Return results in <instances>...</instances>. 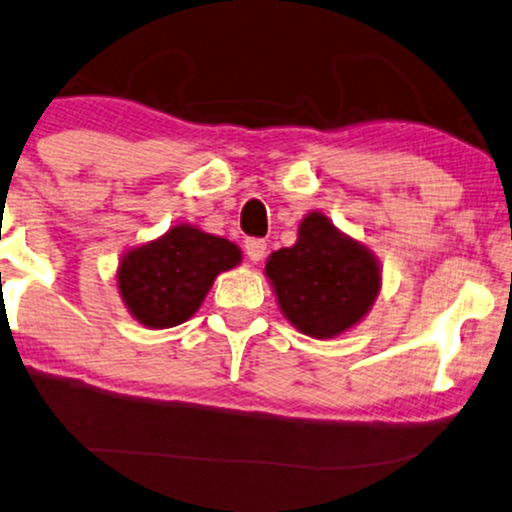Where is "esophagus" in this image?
<instances>
[{
  "mask_svg": "<svg viewBox=\"0 0 512 512\" xmlns=\"http://www.w3.org/2000/svg\"><path fill=\"white\" fill-rule=\"evenodd\" d=\"M264 252H267V243H264L262 238H248V241H245V255H248L250 262H260Z\"/></svg>",
  "mask_w": 512,
  "mask_h": 512,
  "instance_id": "obj_1",
  "label": "esophagus"
}]
</instances>
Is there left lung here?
<instances>
[{
	"label": "left lung",
	"mask_w": 512,
	"mask_h": 512,
	"mask_svg": "<svg viewBox=\"0 0 512 512\" xmlns=\"http://www.w3.org/2000/svg\"><path fill=\"white\" fill-rule=\"evenodd\" d=\"M278 307L297 331L328 340L364 319L380 293V264L321 212H309L293 248L271 252L264 267Z\"/></svg>",
	"instance_id": "left-lung-1"
}]
</instances>
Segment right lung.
Wrapping results in <instances>:
<instances>
[{
    "mask_svg": "<svg viewBox=\"0 0 512 512\" xmlns=\"http://www.w3.org/2000/svg\"><path fill=\"white\" fill-rule=\"evenodd\" d=\"M241 262V248L191 224L127 250L118 267V288L129 314L146 328H172L189 321L217 274Z\"/></svg>",
    "mask_w": 512,
    "mask_h": 512,
    "instance_id": "obj_1",
    "label": "right lung"
}]
</instances>
